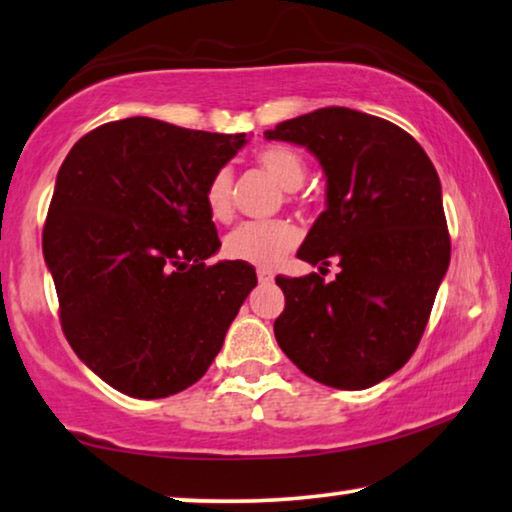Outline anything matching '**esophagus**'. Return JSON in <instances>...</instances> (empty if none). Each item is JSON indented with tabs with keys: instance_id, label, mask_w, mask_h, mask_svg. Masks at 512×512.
I'll return each instance as SVG.
<instances>
[{
	"instance_id": "1",
	"label": "esophagus",
	"mask_w": 512,
	"mask_h": 512,
	"mask_svg": "<svg viewBox=\"0 0 512 512\" xmlns=\"http://www.w3.org/2000/svg\"><path fill=\"white\" fill-rule=\"evenodd\" d=\"M257 280L262 282V285H271V282H273V273L266 271V269H259V271H257Z\"/></svg>"
}]
</instances>
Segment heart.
<instances>
[{
	"label": "heart",
	"mask_w": 512,
	"mask_h": 512,
	"mask_svg": "<svg viewBox=\"0 0 512 512\" xmlns=\"http://www.w3.org/2000/svg\"><path fill=\"white\" fill-rule=\"evenodd\" d=\"M257 167L276 179L282 190L301 188L305 181V163L292 147L285 144H266L255 151ZM204 202L213 220L230 223L234 216V179L230 170H218L207 183ZM299 227L292 220H253L243 223L227 234L225 255L236 262L269 269L299 243Z\"/></svg>",
	"instance_id": "b5f03b06"
}]
</instances>
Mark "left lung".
<instances>
[{"mask_svg": "<svg viewBox=\"0 0 512 512\" xmlns=\"http://www.w3.org/2000/svg\"><path fill=\"white\" fill-rule=\"evenodd\" d=\"M264 137L299 144L322 165L326 211L296 257L319 271L340 266L331 282L276 278L278 345L319 384L375 386L416 352L451 262L439 174L407 131L349 108L301 114Z\"/></svg>", "mask_w": 512, "mask_h": 512, "instance_id": "8db88e82", "label": "left lung"}]
</instances>
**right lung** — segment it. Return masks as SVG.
<instances>
[{
	"label": "right lung",
	"instance_id": "right-lung-1",
	"mask_svg": "<svg viewBox=\"0 0 512 512\" xmlns=\"http://www.w3.org/2000/svg\"><path fill=\"white\" fill-rule=\"evenodd\" d=\"M246 142L128 117L61 163L43 227L61 329L119 393L156 400L202 379L257 285L246 262L207 266L220 239L204 190Z\"/></svg>",
	"mask_w": 512,
	"mask_h": 512
}]
</instances>
